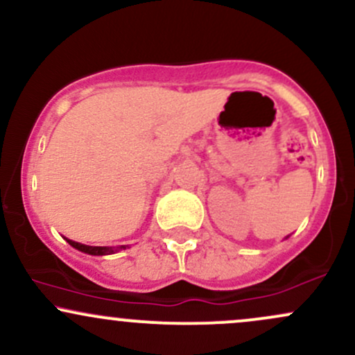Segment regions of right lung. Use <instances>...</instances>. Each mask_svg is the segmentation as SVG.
<instances>
[{
  "label": "right lung",
  "instance_id": "obj_1",
  "mask_svg": "<svg viewBox=\"0 0 355 355\" xmlns=\"http://www.w3.org/2000/svg\"><path fill=\"white\" fill-rule=\"evenodd\" d=\"M67 242L70 243L71 247H75L76 250L85 252V254H89V255H110V254H115V252L120 250V248H126L125 245H121V247H118V248H113V247H93V245H85V243L75 242V240H70V239H67Z\"/></svg>",
  "mask_w": 355,
  "mask_h": 355
}]
</instances>
